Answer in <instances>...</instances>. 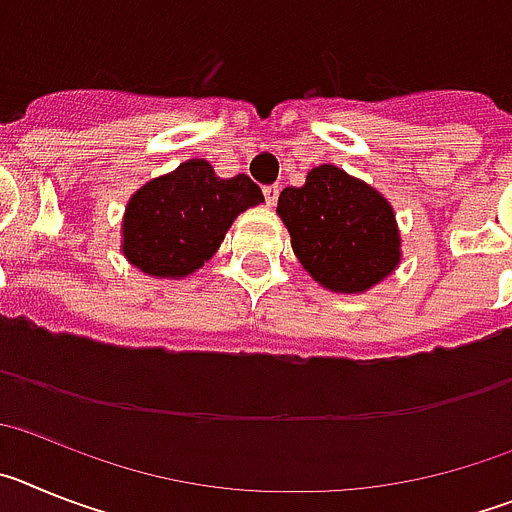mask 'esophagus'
<instances>
[{"label":"esophagus","instance_id":"1","mask_svg":"<svg viewBox=\"0 0 512 512\" xmlns=\"http://www.w3.org/2000/svg\"><path fill=\"white\" fill-rule=\"evenodd\" d=\"M279 184H269V187H264V200H266V205L269 207H274L277 205V200H279Z\"/></svg>","mask_w":512,"mask_h":512}]
</instances>
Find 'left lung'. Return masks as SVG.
Wrapping results in <instances>:
<instances>
[{
    "label": "left lung",
    "instance_id": "1",
    "mask_svg": "<svg viewBox=\"0 0 512 512\" xmlns=\"http://www.w3.org/2000/svg\"><path fill=\"white\" fill-rule=\"evenodd\" d=\"M277 215L302 269L330 292L361 295L400 266L402 238L392 205L338 166H315L302 187L284 189Z\"/></svg>",
    "mask_w": 512,
    "mask_h": 512
}]
</instances>
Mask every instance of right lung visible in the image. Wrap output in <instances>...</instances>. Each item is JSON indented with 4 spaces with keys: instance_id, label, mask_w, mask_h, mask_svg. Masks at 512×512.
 <instances>
[{
    "instance_id": "add662e5",
    "label": "right lung",
    "mask_w": 512,
    "mask_h": 512,
    "mask_svg": "<svg viewBox=\"0 0 512 512\" xmlns=\"http://www.w3.org/2000/svg\"><path fill=\"white\" fill-rule=\"evenodd\" d=\"M261 202L246 174L220 179L205 158H189L133 192L122 215V256L148 277H189L215 256L235 217Z\"/></svg>"
}]
</instances>
